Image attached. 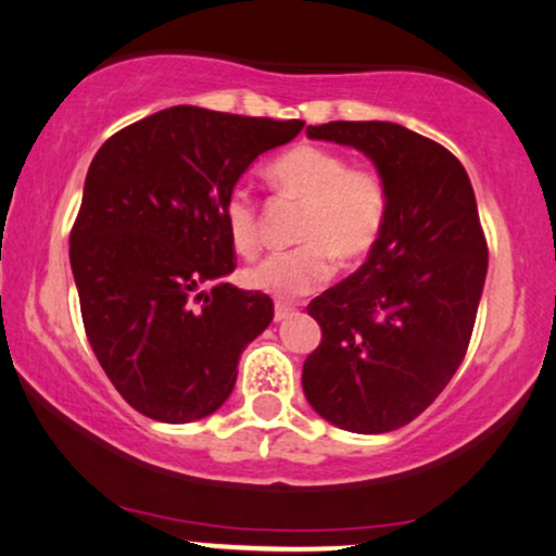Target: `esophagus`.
Here are the masks:
<instances>
[{
	"mask_svg": "<svg viewBox=\"0 0 556 556\" xmlns=\"http://www.w3.org/2000/svg\"><path fill=\"white\" fill-rule=\"evenodd\" d=\"M295 307H290V305H282V303H277V307H274V320H287V318H292L295 316Z\"/></svg>",
	"mask_w": 556,
	"mask_h": 556,
	"instance_id": "esophagus-1",
	"label": "esophagus"
}]
</instances>
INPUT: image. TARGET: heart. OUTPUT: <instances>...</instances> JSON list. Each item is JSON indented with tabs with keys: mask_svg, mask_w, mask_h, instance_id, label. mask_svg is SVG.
Listing matches in <instances>:
<instances>
[{
	"mask_svg": "<svg viewBox=\"0 0 556 556\" xmlns=\"http://www.w3.org/2000/svg\"><path fill=\"white\" fill-rule=\"evenodd\" d=\"M264 178L274 193L303 202L295 225L300 245L245 266L240 282L249 290L277 300L303 298L329 282L337 258L357 264L383 236L391 193L383 173L372 165H350L339 150L303 142L274 157ZM223 225L232 251L256 253L261 219L249 189L236 186L227 193Z\"/></svg>",
	"mask_w": 556,
	"mask_h": 556,
	"instance_id": "b5f03b06",
	"label": "heart"
}]
</instances>
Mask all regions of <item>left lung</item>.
I'll use <instances>...</instances> for the list:
<instances>
[{
    "label": "left lung",
    "mask_w": 556,
    "mask_h": 556,
    "mask_svg": "<svg viewBox=\"0 0 556 556\" xmlns=\"http://www.w3.org/2000/svg\"><path fill=\"white\" fill-rule=\"evenodd\" d=\"M307 137L365 152L391 206L365 264L307 305L320 344L303 365L305 399L342 430H399L469 350L490 253L471 180L443 144L391 122H329Z\"/></svg>",
    "instance_id": "8db88e82"
}]
</instances>
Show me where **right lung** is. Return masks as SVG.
<instances>
[{
  "instance_id": "add662e5",
  "label": "right lung",
  "mask_w": 556,
  "mask_h": 556,
  "mask_svg": "<svg viewBox=\"0 0 556 556\" xmlns=\"http://www.w3.org/2000/svg\"><path fill=\"white\" fill-rule=\"evenodd\" d=\"M303 122L173 105L92 157L70 236L87 342L124 401L157 422L217 412L238 359L274 318L264 292L223 282L236 251L223 202L261 152ZM204 281H219L210 293Z\"/></svg>"
}]
</instances>
